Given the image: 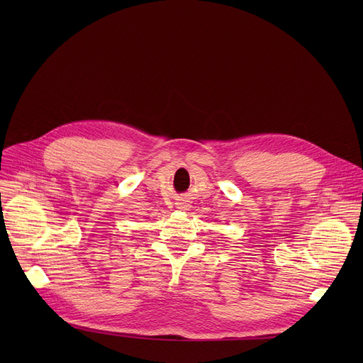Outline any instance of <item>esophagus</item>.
<instances>
[{
  "mask_svg": "<svg viewBox=\"0 0 363 363\" xmlns=\"http://www.w3.org/2000/svg\"><path fill=\"white\" fill-rule=\"evenodd\" d=\"M178 208H179V210H182V211H185V210H188V205H185V203H179V205H178Z\"/></svg>",
  "mask_w": 363,
  "mask_h": 363,
  "instance_id": "1",
  "label": "esophagus"
}]
</instances>
